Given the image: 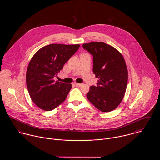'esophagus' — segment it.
Here are the masks:
<instances>
[{"label":"esophagus","instance_id":"1","mask_svg":"<svg viewBox=\"0 0 160 160\" xmlns=\"http://www.w3.org/2000/svg\"><path fill=\"white\" fill-rule=\"evenodd\" d=\"M74 85L76 86H78V87H80L82 85V84H80V83H77V82H74Z\"/></svg>","mask_w":160,"mask_h":160}]
</instances>
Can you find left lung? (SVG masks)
Listing matches in <instances>:
<instances>
[{
    "label": "left lung",
    "mask_w": 160,
    "mask_h": 160,
    "mask_svg": "<svg viewBox=\"0 0 160 160\" xmlns=\"http://www.w3.org/2000/svg\"><path fill=\"white\" fill-rule=\"evenodd\" d=\"M82 47L93 55V72L98 78L97 86H91L87 98L102 112L114 110L122 102L128 85V71L122 55L102 42Z\"/></svg>",
    "instance_id": "obj_1"
}]
</instances>
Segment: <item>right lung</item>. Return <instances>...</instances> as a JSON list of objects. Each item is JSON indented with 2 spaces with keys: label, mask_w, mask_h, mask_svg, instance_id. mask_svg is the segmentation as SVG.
<instances>
[{
  "label": "right lung",
  "mask_w": 160,
  "mask_h": 160,
  "mask_svg": "<svg viewBox=\"0 0 160 160\" xmlns=\"http://www.w3.org/2000/svg\"><path fill=\"white\" fill-rule=\"evenodd\" d=\"M79 47L52 44L40 48L31 59L26 71V85L31 100L41 109L51 111L65 100L71 84L53 78Z\"/></svg>",
  "instance_id": "right-lung-1"
}]
</instances>
